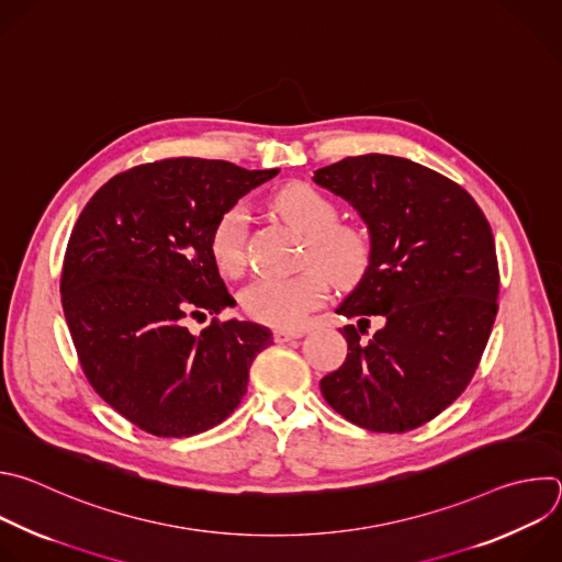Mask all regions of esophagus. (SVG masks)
Instances as JSON below:
<instances>
[{"mask_svg": "<svg viewBox=\"0 0 562 562\" xmlns=\"http://www.w3.org/2000/svg\"><path fill=\"white\" fill-rule=\"evenodd\" d=\"M303 331L301 329H274V341L277 344H285L292 339H301Z\"/></svg>", "mask_w": 562, "mask_h": 562, "instance_id": "obj_1", "label": "esophagus"}]
</instances>
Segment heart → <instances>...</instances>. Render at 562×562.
Here are the masks:
<instances>
[{"mask_svg":"<svg viewBox=\"0 0 562 562\" xmlns=\"http://www.w3.org/2000/svg\"><path fill=\"white\" fill-rule=\"evenodd\" d=\"M272 203L283 221L307 237L305 263L316 268L296 277H263L244 292L241 303L255 321L274 327H299L325 301L327 276L336 285H355L366 274L372 244L361 226L336 223V203L307 183H288ZM246 237L248 212L244 205H233L218 216L210 235V250L221 272L237 277L246 270Z\"/></svg>","mask_w":562,"mask_h":562,"instance_id":"obj_1","label":"heart"}]
</instances>
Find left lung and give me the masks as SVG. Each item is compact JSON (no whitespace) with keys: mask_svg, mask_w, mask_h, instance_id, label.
I'll return each instance as SVG.
<instances>
[{"mask_svg":"<svg viewBox=\"0 0 562 562\" xmlns=\"http://www.w3.org/2000/svg\"><path fill=\"white\" fill-rule=\"evenodd\" d=\"M312 179L361 214L372 244L336 307L357 321L339 329L348 357L321 394L370 431L420 427L463 394L487 346L501 283L490 223L468 190L403 157H348Z\"/></svg>","mask_w":562,"mask_h":562,"instance_id":"left-lung-1","label":"left lung"}]
</instances>
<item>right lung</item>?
<instances>
[{"instance_id": "add662e5", "label": "right lung", "mask_w": 562, "mask_h": 562, "mask_svg": "<svg viewBox=\"0 0 562 562\" xmlns=\"http://www.w3.org/2000/svg\"><path fill=\"white\" fill-rule=\"evenodd\" d=\"M279 170L216 159H164L103 183L81 210L61 270V305L81 370L131 423L186 438L226 420L248 390L250 366L272 346L252 321L186 316L235 305L210 235L218 216Z\"/></svg>"}]
</instances>
